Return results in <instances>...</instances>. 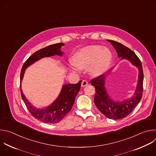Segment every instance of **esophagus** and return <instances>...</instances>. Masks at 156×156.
<instances>
[{"mask_svg": "<svg viewBox=\"0 0 156 156\" xmlns=\"http://www.w3.org/2000/svg\"><path fill=\"white\" fill-rule=\"evenodd\" d=\"M87 84H88V82H87V80H83L82 81V83H81V86H82V87L86 86Z\"/></svg>", "mask_w": 156, "mask_h": 156, "instance_id": "34e87169", "label": "esophagus"}]
</instances>
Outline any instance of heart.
Listing matches in <instances>:
<instances>
[{"label": "heart", "instance_id": "1", "mask_svg": "<svg viewBox=\"0 0 156 156\" xmlns=\"http://www.w3.org/2000/svg\"><path fill=\"white\" fill-rule=\"evenodd\" d=\"M112 54L101 46L92 45L82 48L73 56L72 63L80 69L90 67L92 76L103 74L112 63Z\"/></svg>", "mask_w": 156, "mask_h": 156}]
</instances>
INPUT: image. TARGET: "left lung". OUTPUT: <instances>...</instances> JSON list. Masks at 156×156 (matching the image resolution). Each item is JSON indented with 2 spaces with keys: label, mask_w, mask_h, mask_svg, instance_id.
I'll use <instances>...</instances> for the list:
<instances>
[{
  "label": "left lung",
  "mask_w": 156,
  "mask_h": 156,
  "mask_svg": "<svg viewBox=\"0 0 156 156\" xmlns=\"http://www.w3.org/2000/svg\"><path fill=\"white\" fill-rule=\"evenodd\" d=\"M116 50L118 56L129 60L133 65L139 69L138 81L134 96L122 103L115 102L107 94L104 87V74L101 75L91 80V84L95 87L94 104L101 112L110 119H121L126 117L133 112L142 98L143 91V71L141 60L135 53L123 44L113 41L108 40Z\"/></svg>",
  "instance_id": "left-lung-1"
}]
</instances>
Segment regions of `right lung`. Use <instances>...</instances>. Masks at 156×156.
I'll return each mask as SVG.
<instances>
[{
    "label": "right lung",
    "instance_id": "1",
    "mask_svg": "<svg viewBox=\"0 0 156 156\" xmlns=\"http://www.w3.org/2000/svg\"><path fill=\"white\" fill-rule=\"evenodd\" d=\"M63 43L52 44L42 48L33 54L24 63L20 73V80L23 79L25 71L28 66L34 62L45 57H49L54 55H61V46ZM82 81H80L76 84H68L63 86L62 90L58 98L49 107L45 109H38L34 107L27 99L22 92L20 87V92L22 99L24 101L30 114L36 119L44 123H56L62 120V119L71 110L75 102V98L78 93Z\"/></svg>",
    "mask_w": 156,
    "mask_h": 156
}]
</instances>
